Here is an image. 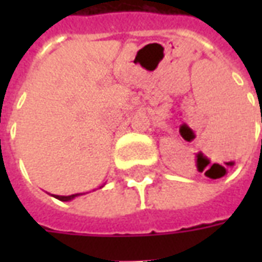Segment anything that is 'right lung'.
Listing matches in <instances>:
<instances>
[{"mask_svg":"<svg viewBox=\"0 0 262 262\" xmlns=\"http://www.w3.org/2000/svg\"><path fill=\"white\" fill-rule=\"evenodd\" d=\"M80 195H84V193H74V195H69V196H61V195H52V196H54L56 199H59L61 202H69V201H73L74 198L80 196Z\"/></svg>","mask_w":262,"mask_h":262,"instance_id":"1","label":"right lung"}]
</instances>
